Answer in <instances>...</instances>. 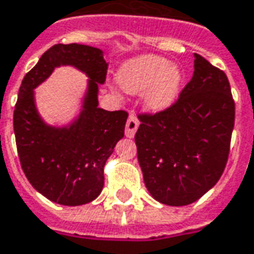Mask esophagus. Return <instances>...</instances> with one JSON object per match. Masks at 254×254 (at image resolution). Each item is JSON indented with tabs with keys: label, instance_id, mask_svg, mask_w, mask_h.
<instances>
[{
	"label": "esophagus",
	"instance_id": "obj_1",
	"mask_svg": "<svg viewBox=\"0 0 254 254\" xmlns=\"http://www.w3.org/2000/svg\"><path fill=\"white\" fill-rule=\"evenodd\" d=\"M138 126H139V122H138L137 116L130 115L128 119H127V123H126V137H134V135H135V131L138 130Z\"/></svg>",
	"mask_w": 254,
	"mask_h": 254
}]
</instances>
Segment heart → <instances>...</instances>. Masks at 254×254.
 Returning <instances> with one entry per match:
<instances>
[{
    "mask_svg": "<svg viewBox=\"0 0 254 254\" xmlns=\"http://www.w3.org/2000/svg\"><path fill=\"white\" fill-rule=\"evenodd\" d=\"M116 81L127 94L144 92V104L148 109L164 110L180 95L183 71L163 57L141 55L120 66Z\"/></svg>",
    "mask_w": 254,
    "mask_h": 254,
    "instance_id": "b5f03b06",
    "label": "heart"
}]
</instances>
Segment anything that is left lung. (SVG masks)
<instances>
[{
  "mask_svg": "<svg viewBox=\"0 0 254 254\" xmlns=\"http://www.w3.org/2000/svg\"><path fill=\"white\" fill-rule=\"evenodd\" d=\"M193 76L170 108L139 115L138 162L152 197L169 206L196 202L221 177L235 104L223 70L195 54Z\"/></svg>",
  "mask_w": 254,
  "mask_h": 254,
  "instance_id": "left-lung-1",
  "label": "left lung"
}]
</instances>
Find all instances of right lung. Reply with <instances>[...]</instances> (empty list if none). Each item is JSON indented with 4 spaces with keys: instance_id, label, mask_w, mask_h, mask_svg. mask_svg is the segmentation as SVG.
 I'll return each instance as SVG.
<instances>
[{
    "instance_id": "1",
    "label": "right lung",
    "mask_w": 254,
    "mask_h": 254,
    "mask_svg": "<svg viewBox=\"0 0 254 254\" xmlns=\"http://www.w3.org/2000/svg\"><path fill=\"white\" fill-rule=\"evenodd\" d=\"M59 65H73L89 77L80 115L64 127L39 116L34 90ZM104 51L83 44H57L24 76L13 112L17 155L33 188L52 202L80 206L104 188V167L124 137L128 113L98 108L99 84L106 80Z\"/></svg>"
}]
</instances>
